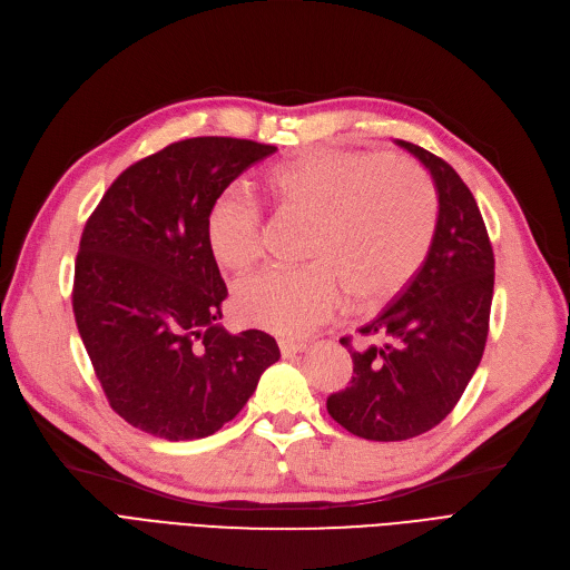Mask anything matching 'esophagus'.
<instances>
[{
    "instance_id": "34e87169",
    "label": "esophagus",
    "mask_w": 570,
    "mask_h": 570,
    "mask_svg": "<svg viewBox=\"0 0 570 570\" xmlns=\"http://www.w3.org/2000/svg\"><path fill=\"white\" fill-rule=\"evenodd\" d=\"M307 350V344L305 342H295V340H279V352H282V356H295V354H301V352H305Z\"/></svg>"
}]
</instances>
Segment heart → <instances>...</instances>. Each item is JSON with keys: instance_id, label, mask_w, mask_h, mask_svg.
<instances>
[{"instance_id": "b5f03b06", "label": "heart", "mask_w": 570, "mask_h": 570, "mask_svg": "<svg viewBox=\"0 0 570 570\" xmlns=\"http://www.w3.org/2000/svg\"><path fill=\"white\" fill-rule=\"evenodd\" d=\"M265 190L286 212L314 220L305 267H272L237 284L244 324L305 335L328 321L344 295L356 307L395 298L429 256L438 190L429 171L403 154L314 148L272 167ZM207 244L220 267L244 272L263 256V212L242 193L218 195L207 214Z\"/></svg>"}]
</instances>
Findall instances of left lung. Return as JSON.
<instances>
[{"label": "left lung", "instance_id": "8db88e82", "mask_svg": "<svg viewBox=\"0 0 570 570\" xmlns=\"http://www.w3.org/2000/svg\"><path fill=\"white\" fill-rule=\"evenodd\" d=\"M399 144L431 169L435 235L414 279L358 328L384 344L354 350L352 335L340 337L354 375L326 401L342 429L377 442L422 435L456 407L482 361L493 298V249L473 193L448 160Z\"/></svg>", "mask_w": 570, "mask_h": 570}]
</instances>
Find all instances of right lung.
<instances>
[{"mask_svg": "<svg viewBox=\"0 0 570 570\" xmlns=\"http://www.w3.org/2000/svg\"><path fill=\"white\" fill-rule=\"evenodd\" d=\"M277 146L190 137L122 169L88 216L71 309L111 410L163 440L216 433L279 361L263 331L216 326L228 288L207 244L212 203Z\"/></svg>", "mask_w": 570, "mask_h": 570, "instance_id": "1", "label": "right lung"}]
</instances>
